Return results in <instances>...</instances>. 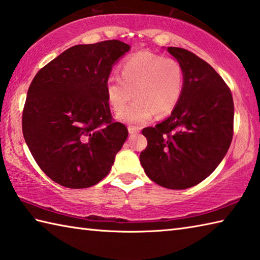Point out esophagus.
Instances as JSON below:
<instances>
[{"instance_id": "34e87169", "label": "esophagus", "mask_w": 260, "mask_h": 260, "mask_svg": "<svg viewBox=\"0 0 260 260\" xmlns=\"http://www.w3.org/2000/svg\"><path fill=\"white\" fill-rule=\"evenodd\" d=\"M128 130H129V134H130V135L138 134V132L140 131V129H139V128H137V126H129Z\"/></svg>"}]
</instances>
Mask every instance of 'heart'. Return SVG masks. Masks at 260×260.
<instances>
[{
	"label": "heart",
	"instance_id": "heart-1",
	"mask_svg": "<svg viewBox=\"0 0 260 260\" xmlns=\"http://www.w3.org/2000/svg\"><path fill=\"white\" fill-rule=\"evenodd\" d=\"M120 77L106 80V99L112 109L120 113L132 96L136 101L119 119L125 123L143 124L156 113L164 116L172 112L182 95L184 77L180 63L151 52H137L120 66ZM134 94H132V92Z\"/></svg>",
	"mask_w": 260,
	"mask_h": 260
}]
</instances>
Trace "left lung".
<instances>
[{
    "mask_svg": "<svg viewBox=\"0 0 260 260\" xmlns=\"http://www.w3.org/2000/svg\"><path fill=\"white\" fill-rule=\"evenodd\" d=\"M183 69L182 95L172 113L147 126L140 163L147 176L161 187L191 188L214 172L233 137L232 94L206 61L184 48L168 47Z\"/></svg>",
    "mask_w": 260,
    "mask_h": 260,
    "instance_id": "obj_1",
    "label": "left lung"
}]
</instances>
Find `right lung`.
Instances as JSON below:
<instances>
[{
  "label": "right lung",
  "instance_id": "obj_1",
  "mask_svg": "<svg viewBox=\"0 0 260 260\" xmlns=\"http://www.w3.org/2000/svg\"><path fill=\"white\" fill-rule=\"evenodd\" d=\"M129 50L116 39L72 46L32 79L22 134L34 159L54 182L89 188L110 173L128 129L113 121L105 85Z\"/></svg>",
  "mask_w": 260,
  "mask_h": 260
}]
</instances>
